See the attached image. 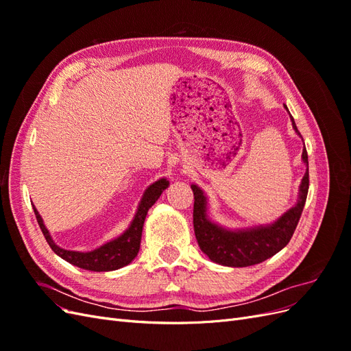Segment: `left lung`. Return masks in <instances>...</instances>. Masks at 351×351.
<instances>
[{
  "mask_svg": "<svg viewBox=\"0 0 351 351\" xmlns=\"http://www.w3.org/2000/svg\"><path fill=\"white\" fill-rule=\"evenodd\" d=\"M291 123L295 133L300 134L293 117ZM302 158L307 164V171L300 184L299 202L290 210H287L278 221L267 227H256L241 231H230L218 227L206 217V197L204 196V192L197 186L192 184L195 196V236L199 247L210 261L224 265V267H250V265H256L269 259L289 244L297 224H299L306 204L307 190H309V162H307L306 147L303 149Z\"/></svg>",
  "mask_w": 351,
  "mask_h": 351,
  "instance_id": "8db88e82",
  "label": "left lung"
}]
</instances>
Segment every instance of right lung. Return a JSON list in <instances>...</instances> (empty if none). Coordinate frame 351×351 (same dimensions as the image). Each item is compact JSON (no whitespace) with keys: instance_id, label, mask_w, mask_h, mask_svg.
<instances>
[{"instance_id":"1","label":"right lung","mask_w":351,"mask_h":351,"mask_svg":"<svg viewBox=\"0 0 351 351\" xmlns=\"http://www.w3.org/2000/svg\"><path fill=\"white\" fill-rule=\"evenodd\" d=\"M168 184L169 183L165 178H161L158 180L156 183L147 187L129 230H125L123 234L120 237H117L115 240L88 253L71 252V250L58 247L57 244L52 241L48 230L44 226V221H42L40 215L38 214L36 208H34V212L36 215L38 224L42 232H44V237L49 244V247L54 250V253H57L60 258L67 261L71 265H76V267L88 269V271H95V272L115 271L125 267V265H129L137 256V253H139V249H141L142 230H143L147 210H149V208L158 200V197L161 196V193L168 187Z\"/></svg>"}]
</instances>
